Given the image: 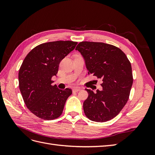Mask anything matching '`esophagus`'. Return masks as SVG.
<instances>
[{
  "label": "esophagus",
  "mask_w": 155,
  "mask_h": 155,
  "mask_svg": "<svg viewBox=\"0 0 155 155\" xmlns=\"http://www.w3.org/2000/svg\"><path fill=\"white\" fill-rule=\"evenodd\" d=\"M80 90H81L80 88L76 87V88H74L72 89V91L74 92H79Z\"/></svg>",
  "instance_id": "1"
}]
</instances>
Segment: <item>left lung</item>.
Returning a JSON list of instances; mask_svg holds the SVG:
<instances>
[{
  "instance_id": "obj_1",
  "label": "left lung",
  "mask_w": 155,
  "mask_h": 155,
  "mask_svg": "<svg viewBox=\"0 0 155 155\" xmlns=\"http://www.w3.org/2000/svg\"><path fill=\"white\" fill-rule=\"evenodd\" d=\"M85 61L88 74L101 79L103 89L94 92L83 103L87 118L97 122L112 120L122 110L129 100L133 83L132 67L119 48L97 42L83 41L76 48Z\"/></svg>"
}]
</instances>
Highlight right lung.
Wrapping results in <instances>:
<instances>
[{"instance_id":"1","label":"right lung","mask_w":155,"mask_h":155,"mask_svg":"<svg viewBox=\"0 0 155 155\" xmlns=\"http://www.w3.org/2000/svg\"><path fill=\"white\" fill-rule=\"evenodd\" d=\"M77 42L58 41L41 44L26 56L18 72V86L25 104L39 118L51 120L61 115L68 88L60 90L52 85L61 60L72 51Z\"/></svg>"}]
</instances>
